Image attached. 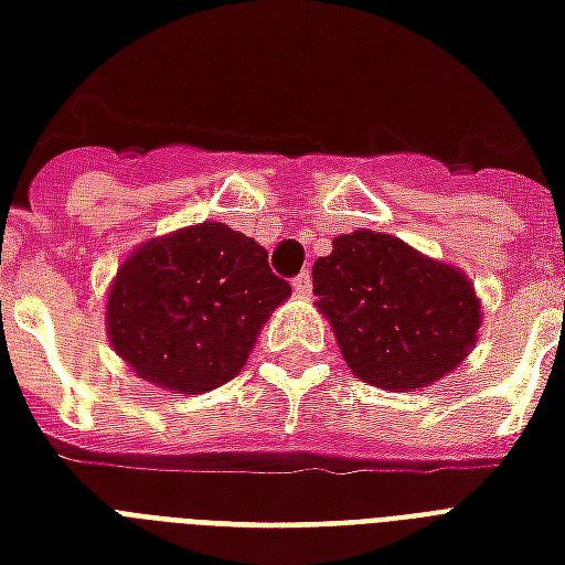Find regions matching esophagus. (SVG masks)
Returning a JSON list of instances; mask_svg holds the SVG:
<instances>
[{
	"label": "esophagus",
	"mask_w": 565,
	"mask_h": 565,
	"mask_svg": "<svg viewBox=\"0 0 565 565\" xmlns=\"http://www.w3.org/2000/svg\"><path fill=\"white\" fill-rule=\"evenodd\" d=\"M294 290H296V294H308V290H311V271L302 269L299 275H296Z\"/></svg>",
	"instance_id": "esophagus-1"
}]
</instances>
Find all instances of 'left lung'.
<instances>
[{
	"label": "left lung",
	"mask_w": 565,
	"mask_h": 565,
	"mask_svg": "<svg viewBox=\"0 0 565 565\" xmlns=\"http://www.w3.org/2000/svg\"><path fill=\"white\" fill-rule=\"evenodd\" d=\"M317 308L347 367L380 388L411 392L458 367L482 323L473 284L407 242L356 230L315 263Z\"/></svg>",
	"instance_id": "8db88e82"
}]
</instances>
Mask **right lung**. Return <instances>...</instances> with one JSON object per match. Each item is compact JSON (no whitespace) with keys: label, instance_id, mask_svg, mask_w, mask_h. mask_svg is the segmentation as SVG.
Listing matches in <instances>:
<instances>
[{"label":"right lung","instance_id":"1","mask_svg":"<svg viewBox=\"0 0 565 565\" xmlns=\"http://www.w3.org/2000/svg\"><path fill=\"white\" fill-rule=\"evenodd\" d=\"M287 296L263 245L206 221L134 250L116 271L107 329L137 377L200 395L239 374Z\"/></svg>","mask_w":565,"mask_h":565}]
</instances>
